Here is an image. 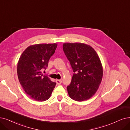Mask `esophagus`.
I'll list each match as a JSON object with an SVG mask.
<instances>
[{"label": "esophagus", "mask_w": 130, "mask_h": 130, "mask_svg": "<svg viewBox=\"0 0 130 130\" xmlns=\"http://www.w3.org/2000/svg\"><path fill=\"white\" fill-rule=\"evenodd\" d=\"M56 83H57V84L59 85V84H61L62 80H61V79H56Z\"/></svg>", "instance_id": "34e87169"}]
</instances>
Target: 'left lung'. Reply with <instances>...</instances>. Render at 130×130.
<instances>
[{"mask_svg":"<svg viewBox=\"0 0 130 130\" xmlns=\"http://www.w3.org/2000/svg\"><path fill=\"white\" fill-rule=\"evenodd\" d=\"M63 50L75 72L67 87L69 96L77 101L95 94L102 79L103 68L96 51L84 43H64Z\"/></svg>","mask_w":130,"mask_h":130,"instance_id":"left-lung-1","label":"left lung"}]
</instances>
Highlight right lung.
I'll return each instance as SVG.
<instances>
[{
    "label": "right lung",
    "mask_w": 130,
    "mask_h": 130,
    "mask_svg": "<svg viewBox=\"0 0 130 130\" xmlns=\"http://www.w3.org/2000/svg\"><path fill=\"white\" fill-rule=\"evenodd\" d=\"M57 46L56 43L29 46L19 60L17 73L19 82L25 92L35 101L48 100L55 86L56 83L43 76L41 70L47 67Z\"/></svg>",
    "instance_id": "add662e5"
}]
</instances>
